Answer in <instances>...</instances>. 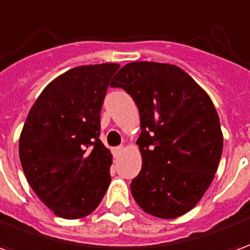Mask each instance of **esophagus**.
<instances>
[{"label":"esophagus","instance_id":"34e87169","mask_svg":"<svg viewBox=\"0 0 250 250\" xmlns=\"http://www.w3.org/2000/svg\"><path fill=\"white\" fill-rule=\"evenodd\" d=\"M125 151V147L123 146H119V147H115V148H112V154H114L115 158H118L122 154V152Z\"/></svg>","mask_w":250,"mask_h":250}]
</instances>
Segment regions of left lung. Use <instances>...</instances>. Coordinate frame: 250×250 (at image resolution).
I'll return each mask as SVG.
<instances>
[{
    "label": "left lung",
    "mask_w": 250,
    "mask_h": 250,
    "mask_svg": "<svg viewBox=\"0 0 250 250\" xmlns=\"http://www.w3.org/2000/svg\"><path fill=\"white\" fill-rule=\"evenodd\" d=\"M111 85L130 93L139 109L143 163L130 185L136 204L165 220L186 214L211 185L222 155L211 99L184 69L165 62H128Z\"/></svg>",
    "instance_id": "obj_1"
}]
</instances>
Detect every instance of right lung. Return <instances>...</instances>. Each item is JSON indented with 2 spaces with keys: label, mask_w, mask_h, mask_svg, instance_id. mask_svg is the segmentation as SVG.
Listing matches in <instances>:
<instances>
[{
  "label": "right lung",
  "mask_w": 250,
  "mask_h": 250,
  "mask_svg": "<svg viewBox=\"0 0 250 250\" xmlns=\"http://www.w3.org/2000/svg\"><path fill=\"white\" fill-rule=\"evenodd\" d=\"M119 64L80 65L52 80L21 131V166L36 195L53 214H91L111 184L112 154L99 139L100 111Z\"/></svg>",
  "instance_id": "1"
}]
</instances>
